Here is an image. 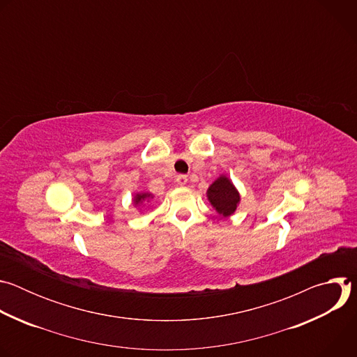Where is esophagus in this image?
<instances>
[{
	"label": "esophagus",
	"mask_w": 357,
	"mask_h": 357,
	"mask_svg": "<svg viewBox=\"0 0 357 357\" xmlns=\"http://www.w3.org/2000/svg\"><path fill=\"white\" fill-rule=\"evenodd\" d=\"M186 182H188V176H186V175H178V176H176V183H178L179 186L186 185Z\"/></svg>",
	"instance_id": "esophagus-1"
}]
</instances>
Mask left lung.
Listing matches in <instances>:
<instances>
[{"mask_svg":"<svg viewBox=\"0 0 357 357\" xmlns=\"http://www.w3.org/2000/svg\"><path fill=\"white\" fill-rule=\"evenodd\" d=\"M208 197L218 213L223 216H230L234 213L240 200L238 192L226 176H220L211 185L208 189Z\"/></svg>","mask_w":357,"mask_h":357,"instance_id":"left-lung-1","label":"left lung"}]
</instances>
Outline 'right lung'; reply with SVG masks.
Segmentation results:
<instances>
[{
    "instance_id": "1",
    "label": "right lung",
    "mask_w": 357,
    "mask_h": 357,
    "mask_svg": "<svg viewBox=\"0 0 357 357\" xmlns=\"http://www.w3.org/2000/svg\"><path fill=\"white\" fill-rule=\"evenodd\" d=\"M146 197H149V195H148V193H139V195H137V196H135L134 202H135V203H138V202H141V200H144V199H146Z\"/></svg>"
}]
</instances>
